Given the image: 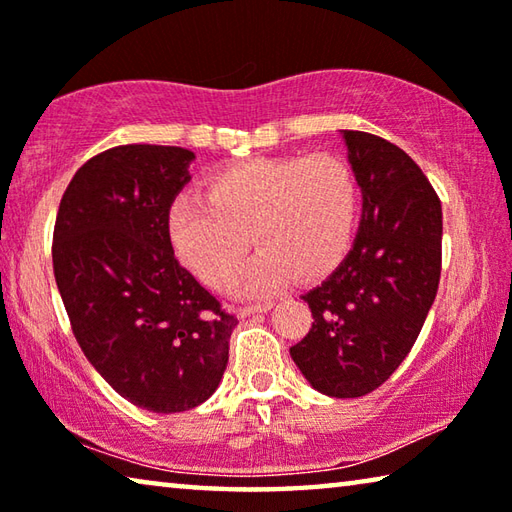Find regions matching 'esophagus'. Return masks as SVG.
I'll list each match as a JSON object with an SVG mask.
<instances>
[{
	"label": "esophagus",
	"instance_id": "1",
	"mask_svg": "<svg viewBox=\"0 0 512 512\" xmlns=\"http://www.w3.org/2000/svg\"><path fill=\"white\" fill-rule=\"evenodd\" d=\"M273 307V302H259V305H246L239 309V316L246 318V316H253V314H264V311H268Z\"/></svg>",
	"mask_w": 512,
	"mask_h": 512
}]
</instances>
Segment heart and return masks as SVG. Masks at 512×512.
Listing matches in <instances>:
<instances>
[{
	"mask_svg": "<svg viewBox=\"0 0 512 512\" xmlns=\"http://www.w3.org/2000/svg\"><path fill=\"white\" fill-rule=\"evenodd\" d=\"M205 198H180L169 212L176 255L198 280L225 289L250 253L244 289L262 296L293 275L314 282L350 250L359 212L352 164L339 153L250 158L207 180Z\"/></svg>",
	"mask_w": 512,
	"mask_h": 512,
	"instance_id": "b5f03b06",
	"label": "heart"
}]
</instances>
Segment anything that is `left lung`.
Listing matches in <instances>:
<instances>
[{
  "mask_svg": "<svg viewBox=\"0 0 512 512\" xmlns=\"http://www.w3.org/2000/svg\"><path fill=\"white\" fill-rule=\"evenodd\" d=\"M343 140L363 194L361 225L341 266L302 296L314 323L291 359L316 391L361 397L400 368L436 300L443 207L400 146L363 131Z\"/></svg>",
  "mask_w": 512,
  "mask_h": 512,
  "instance_id": "obj_1",
  "label": "left lung"
}]
</instances>
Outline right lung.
I'll return each instance as SVG.
<instances>
[{"instance_id":"obj_1","label":"right lung","mask_w":512,"mask_h":512,"mask_svg":"<svg viewBox=\"0 0 512 512\" xmlns=\"http://www.w3.org/2000/svg\"><path fill=\"white\" fill-rule=\"evenodd\" d=\"M194 153L124 144L67 185L54 225L56 284L88 361L140 409L203 404L228 366L239 323L173 255L169 210Z\"/></svg>"}]
</instances>
